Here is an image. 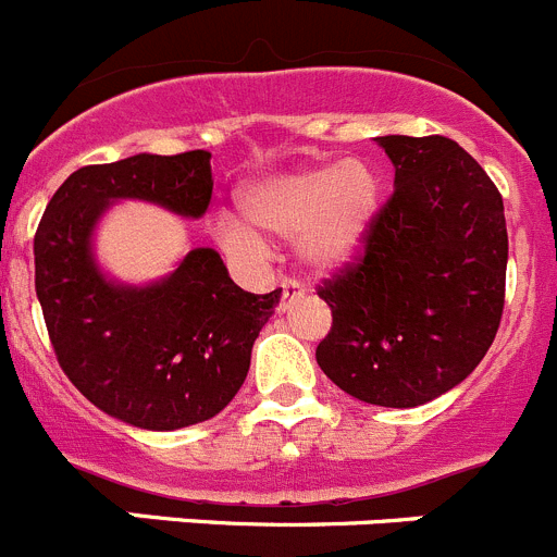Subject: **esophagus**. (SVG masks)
I'll return each instance as SVG.
<instances>
[{
    "label": "esophagus",
    "instance_id": "esophagus-1",
    "mask_svg": "<svg viewBox=\"0 0 557 557\" xmlns=\"http://www.w3.org/2000/svg\"><path fill=\"white\" fill-rule=\"evenodd\" d=\"M304 295V287H300L298 282H284L282 284V304H278V314H284V311H289V306L295 304V300Z\"/></svg>",
    "mask_w": 557,
    "mask_h": 557
}]
</instances>
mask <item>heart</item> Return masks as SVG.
Returning a JSON list of instances; mask_svg holds the SVG:
<instances>
[{"label": "heart", "mask_w": 557, "mask_h": 557, "mask_svg": "<svg viewBox=\"0 0 557 557\" xmlns=\"http://www.w3.org/2000/svg\"><path fill=\"white\" fill-rule=\"evenodd\" d=\"M248 227L215 215L213 235L226 251L259 257L264 240H298L300 259L317 270L349 262L361 251L383 208V180L361 158L325 161L251 180L240 194Z\"/></svg>", "instance_id": "heart-1"}]
</instances>
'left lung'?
Listing matches in <instances>:
<instances>
[{
  "instance_id": "8db88e82",
  "label": "left lung",
  "mask_w": 557,
  "mask_h": 557,
  "mask_svg": "<svg viewBox=\"0 0 557 557\" xmlns=\"http://www.w3.org/2000/svg\"><path fill=\"white\" fill-rule=\"evenodd\" d=\"M394 196L367 253L320 298L333 327L322 372L355 399L418 407L457 388L495 342L506 293L503 196L446 136H377Z\"/></svg>"
}]
</instances>
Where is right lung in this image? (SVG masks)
<instances>
[{"label": "right lung", "mask_w": 557, "mask_h": 557, "mask_svg": "<svg viewBox=\"0 0 557 557\" xmlns=\"http://www.w3.org/2000/svg\"><path fill=\"white\" fill-rule=\"evenodd\" d=\"M210 196V152H139L73 172L37 226L35 293L57 361L98 410L131 426L174 432L219 416L282 300V289L237 287L213 248H190L172 273L147 284L100 268L95 230L111 205L136 199L202 219Z\"/></svg>", "instance_id": "add662e5"}]
</instances>
